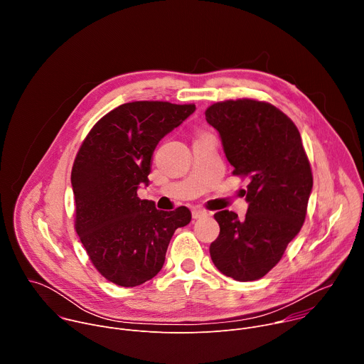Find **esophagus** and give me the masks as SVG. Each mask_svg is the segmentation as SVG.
<instances>
[{
  "label": "esophagus",
  "mask_w": 364,
  "mask_h": 364,
  "mask_svg": "<svg viewBox=\"0 0 364 364\" xmlns=\"http://www.w3.org/2000/svg\"><path fill=\"white\" fill-rule=\"evenodd\" d=\"M209 215H210L209 212L201 210V209H196V210H193V212H191L193 219H201V218H205V216H209Z\"/></svg>",
  "instance_id": "34e87169"
}]
</instances>
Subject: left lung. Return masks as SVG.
<instances>
[{"mask_svg":"<svg viewBox=\"0 0 364 364\" xmlns=\"http://www.w3.org/2000/svg\"><path fill=\"white\" fill-rule=\"evenodd\" d=\"M204 114L220 134L232 174L249 178L245 219L229 210L215 215L220 233L210 245L212 261L236 281L261 279L306 216L313 173L299 131L277 107L255 99L216 102Z\"/></svg>","mask_w":364,"mask_h":364,"instance_id":"obj_1","label":"left lung"}]
</instances>
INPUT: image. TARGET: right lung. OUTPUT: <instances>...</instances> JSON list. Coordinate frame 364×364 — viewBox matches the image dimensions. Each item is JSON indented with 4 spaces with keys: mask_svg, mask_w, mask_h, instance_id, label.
Here are the masks:
<instances>
[{
    "mask_svg": "<svg viewBox=\"0 0 364 364\" xmlns=\"http://www.w3.org/2000/svg\"><path fill=\"white\" fill-rule=\"evenodd\" d=\"M196 111L163 100L124 103L83 139L72 168L75 229L97 272L119 287L157 275L176 229L190 223L186 205L155 209L136 190L148 184L155 146Z\"/></svg>",
    "mask_w": 364,
    "mask_h": 364,
    "instance_id": "1",
    "label": "right lung"
}]
</instances>
